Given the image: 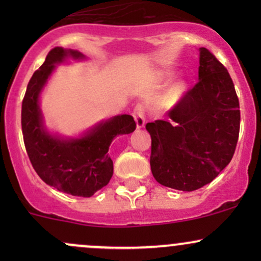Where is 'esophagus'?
I'll list each match as a JSON object with an SVG mask.
<instances>
[{
	"instance_id": "obj_1",
	"label": "esophagus",
	"mask_w": 261,
	"mask_h": 261,
	"mask_svg": "<svg viewBox=\"0 0 261 261\" xmlns=\"http://www.w3.org/2000/svg\"><path fill=\"white\" fill-rule=\"evenodd\" d=\"M134 118L135 121H136L137 128H142L145 126V109H143L142 106H136L134 110Z\"/></svg>"
}]
</instances>
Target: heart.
<instances>
[{"instance_id": "1", "label": "heart", "mask_w": 261, "mask_h": 261, "mask_svg": "<svg viewBox=\"0 0 261 261\" xmlns=\"http://www.w3.org/2000/svg\"><path fill=\"white\" fill-rule=\"evenodd\" d=\"M185 91H187V85H185L184 82L176 83V85H174L170 88L168 94L164 97L163 104L164 106H172V104L176 103V101L180 99Z\"/></svg>"}]
</instances>
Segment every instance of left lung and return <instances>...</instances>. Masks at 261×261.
Instances as JSON below:
<instances>
[{
  "instance_id": "obj_1",
  "label": "left lung",
  "mask_w": 261,
  "mask_h": 261,
  "mask_svg": "<svg viewBox=\"0 0 261 261\" xmlns=\"http://www.w3.org/2000/svg\"><path fill=\"white\" fill-rule=\"evenodd\" d=\"M199 82L167 113L169 120L147 122L151 170L160 184L194 191L228 166L239 136L241 112L228 71L200 47Z\"/></svg>"
}]
</instances>
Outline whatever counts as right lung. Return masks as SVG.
I'll return each mask as SVG.
<instances>
[{
	"label": "right lung",
	"mask_w": 261,
	"mask_h": 261,
	"mask_svg": "<svg viewBox=\"0 0 261 261\" xmlns=\"http://www.w3.org/2000/svg\"><path fill=\"white\" fill-rule=\"evenodd\" d=\"M67 59L85 60L77 50L54 47L29 81L22 103V131L33 168L50 187L73 196L91 197L113 176L110 143L119 135L134 133L136 122L127 114L100 121L80 137L51 134L44 124L40 94L56 65Z\"/></svg>",
	"instance_id": "obj_1"
}]
</instances>
